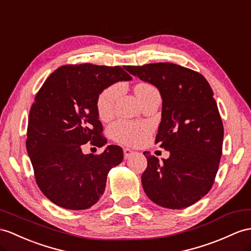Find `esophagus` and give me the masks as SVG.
I'll return each instance as SVG.
<instances>
[{
  "label": "esophagus",
  "mask_w": 251,
  "mask_h": 251,
  "mask_svg": "<svg viewBox=\"0 0 251 251\" xmlns=\"http://www.w3.org/2000/svg\"><path fill=\"white\" fill-rule=\"evenodd\" d=\"M134 154V151L129 149V148H125L124 149V155H125V158L126 160V158H130L132 155Z\"/></svg>",
  "instance_id": "1"
}]
</instances>
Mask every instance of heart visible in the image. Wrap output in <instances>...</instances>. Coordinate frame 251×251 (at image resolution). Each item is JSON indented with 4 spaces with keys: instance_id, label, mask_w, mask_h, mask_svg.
<instances>
[{
    "instance_id": "b5f03b06",
    "label": "heart",
    "mask_w": 251,
    "mask_h": 251,
    "mask_svg": "<svg viewBox=\"0 0 251 251\" xmlns=\"http://www.w3.org/2000/svg\"><path fill=\"white\" fill-rule=\"evenodd\" d=\"M158 93L153 85L147 82L136 84L135 94L140 101L153 94ZM120 94V86L118 84H112L100 91L97 97L96 108L98 116L102 120L108 119L114 113L116 100ZM151 133V126L147 124H139L127 120H118L111 126V134L118 143L136 146L144 143Z\"/></svg>"
}]
</instances>
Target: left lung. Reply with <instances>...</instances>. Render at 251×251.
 Masks as SVG:
<instances>
[{"mask_svg":"<svg viewBox=\"0 0 251 251\" xmlns=\"http://www.w3.org/2000/svg\"><path fill=\"white\" fill-rule=\"evenodd\" d=\"M131 75L160 90L163 107L155 144L170 156L145 151L144 191L173 210L197 202L212 188L223 153L224 126L209 82L199 72L172 63L126 66Z\"/></svg>","mask_w":251,"mask_h":251,"instance_id":"obj_1","label":"left lung"}]
</instances>
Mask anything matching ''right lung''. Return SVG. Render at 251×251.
<instances>
[{
    "instance_id": "add662e5",
    "label": "right lung",
    "mask_w": 251,
    "mask_h": 251,
    "mask_svg": "<svg viewBox=\"0 0 251 251\" xmlns=\"http://www.w3.org/2000/svg\"><path fill=\"white\" fill-rule=\"evenodd\" d=\"M132 76L119 66L65 65L51 73L28 116L26 150L40 191L53 203L85 210L104 193L107 174L124 160L111 145L101 154H83L82 145L106 144L98 117L100 91Z\"/></svg>"
}]
</instances>
